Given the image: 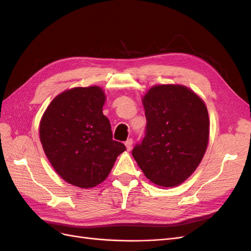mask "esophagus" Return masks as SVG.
Listing matches in <instances>:
<instances>
[{"label": "esophagus", "instance_id": "obj_1", "mask_svg": "<svg viewBox=\"0 0 251 251\" xmlns=\"http://www.w3.org/2000/svg\"><path fill=\"white\" fill-rule=\"evenodd\" d=\"M125 144H126V150L130 151L132 149V147H133V139H131V138L127 139Z\"/></svg>", "mask_w": 251, "mask_h": 251}]
</instances>
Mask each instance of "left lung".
Segmentation results:
<instances>
[{
	"mask_svg": "<svg viewBox=\"0 0 251 251\" xmlns=\"http://www.w3.org/2000/svg\"><path fill=\"white\" fill-rule=\"evenodd\" d=\"M146 136L132 155L154 184H181L198 168L207 148L206 105L192 90L179 85L154 86L144 95Z\"/></svg>",
	"mask_w": 251,
	"mask_h": 251,
	"instance_id": "8db88e82",
	"label": "left lung"
}]
</instances>
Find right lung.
Segmentation results:
<instances>
[{"instance_id":"right-lung-1","label":"right lung","mask_w":251,"mask_h":251,"mask_svg":"<svg viewBox=\"0 0 251 251\" xmlns=\"http://www.w3.org/2000/svg\"><path fill=\"white\" fill-rule=\"evenodd\" d=\"M101 88H73L57 95L45 111L40 138L53 169L68 183L94 187L108 177L116 158L126 151L113 140L102 114Z\"/></svg>"}]
</instances>
